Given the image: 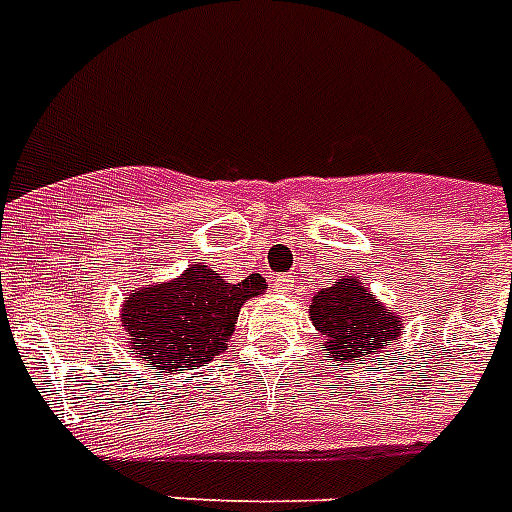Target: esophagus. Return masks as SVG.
I'll return each instance as SVG.
<instances>
[{
	"mask_svg": "<svg viewBox=\"0 0 512 512\" xmlns=\"http://www.w3.org/2000/svg\"><path fill=\"white\" fill-rule=\"evenodd\" d=\"M292 286H294V281L289 276H276V292L289 294L292 292Z\"/></svg>",
	"mask_w": 512,
	"mask_h": 512,
	"instance_id": "34e87169",
	"label": "esophagus"
}]
</instances>
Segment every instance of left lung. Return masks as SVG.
I'll use <instances>...</instances> for the list:
<instances>
[{"instance_id":"1","label":"left lung","mask_w":512,"mask_h":512,"mask_svg":"<svg viewBox=\"0 0 512 512\" xmlns=\"http://www.w3.org/2000/svg\"><path fill=\"white\" fill-rule=\"evenodd\" d=\"M310 321L326 336V347L339 363L360 365L386 352L402 334V321L389 313L368 286L355 276H339L331 286L315 292Z\"/></svg>"}]
</instances>
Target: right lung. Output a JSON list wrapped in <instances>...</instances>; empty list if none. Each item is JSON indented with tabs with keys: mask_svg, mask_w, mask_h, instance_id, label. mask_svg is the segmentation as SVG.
Segmentation results:
<instances>
[{
	"mask_svg": "<svg viewBox=\"0 0 512 512\" xmlns=\"http://www.w3.org/2000/svg\"><path fill=\"white\" fill-rule=\"evenodd\" d=\"M268 289L260 273L239 284L207 265H191L165 284L141 286L123 302V326L131 355L141 357L157 376L194 371L226 350L234 323L247 299Z\"/></svg>",
	"mask_w": 512,
	"mask_h": 512,
	"instance_id": "add662e5",
	"label": "right lung"
}]
</instances>
